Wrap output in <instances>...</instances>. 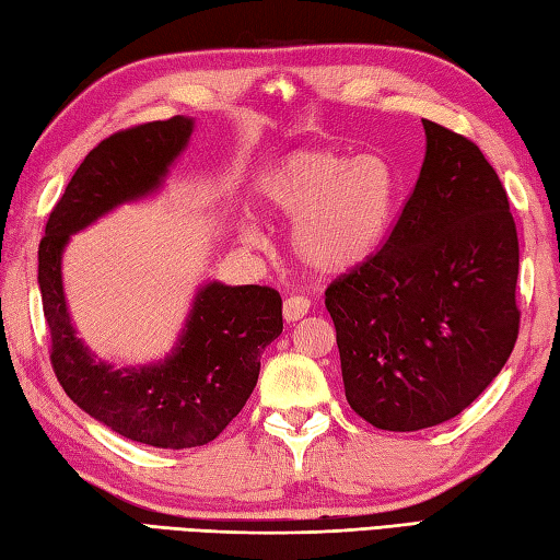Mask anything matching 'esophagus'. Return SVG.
I'll return each mask as SVG.
<instances>
[{
	"label": "esophagus",
	"mask_w": 560,
	"mask_h": 560,
	"mask_svg": "<svg viewBox=\"0 0 560 560\" xmlns=\"http://www.w3.org/2000/svg\"><path fill=\"white\" fill-rule=\"evenodd\" d=\"M307 313H311V301H307L305 295H289V299L283 301V319H287V323H299Z\"/></svg>",
	"instance_id": "obj_1"
}]
</instances>
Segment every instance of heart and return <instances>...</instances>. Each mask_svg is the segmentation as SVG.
Here are the masks:
<instances>
[{
	"label": "heart",
	"instance_id": "b5f03b06",
	"mask_svg": "<svg viewBox=\"0 0 560 560\" xmlns=\"http://www.w3.org/2000/svg\"><path fill=\"white\" fill-rule=\"evenodd\" d=\"M259 199L271 217L289 219L291 249L325 277L365 265L392 229L397 177L385 159H349L329 149L287 153L261 177ZM247 243L259 235L247 229Z\"/></svg>",
	"mask_w": 560,
	"mask_h": 560
}]
</instances>
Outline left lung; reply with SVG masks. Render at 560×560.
I'll use <instances>...</instances> for the list:
<instances>
[{
  "label": "left lung",
  "mask_w": 560,
  "mask_h": 560,
  "mask_svg": "<svg viewBox=\"0 0 560 560\" xmlns=\"http://www.w3.org/2000/svg\"><path fill=\"white\" fill-rule=\"evenodd\" d=\"M425 159L385 245L325 291L351 409L383 431L455 419L515 349L520 243L481 149L423 120Z\"/></svg>",
  "instance_id": "left-lung-1"
}]
</instances>
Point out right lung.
Instances as JSON below:
<instances>
[{
    "mask_svg": "<svg viewBox=\"0 0 560 560\" xmlns=\"http://www.w3.org/2000/svg\"><path fill=\"white\" fill-rule=\"evenodd\" d=\"M192 135L189 117L144 122L103 139L59 197L38 247V283L50 329V363L69 399L137 443L187 450L229 425L259 375V359L281 335V295L269 287H201L177 347L163 363L120 368L96 361L71 327L62 291V249L117 205L161 187Z\"/></svg>",
    "mask_w": 560,
    "mask_h": 560,
    "instance_id": "1",
    "label": "right lung"
}]
</instances>
